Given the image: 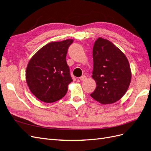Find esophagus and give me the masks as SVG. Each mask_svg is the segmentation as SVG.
I'll return each instance as SVG.
<instances>
[{"label":"esophagus","instance_id":"obj_1","mask_svg":"<svg viewBox=\"0 0 151 151\" xmlns=\"http://www.w3.org/2000/svg\"><path fill=\"white\" fill-rule=\"evenodd\" d=\"M86 79H87V77H86V76H83L80 77L79 78V79L80 81H85Z\"/></svg>","mask_w":151,"mask_h":151}]
</instances>
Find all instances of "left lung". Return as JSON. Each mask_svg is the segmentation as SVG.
<instances>
[{"instance_id": "1", "label": "left lung", "mask_w": 151, "mask_h": 151, "mask_svg": "<svg viewBox=\"0 0 151 151\" xmlns=\"http://www.w3.org/2000/svg\"><path fill=\"white\" fill-rule=\"evenodd\" d=\"M93 58L92 77L96 88L91 96L103 104L116 102L126 93L132 79L127 57L113 43L100 37L94 43Z\"/></svg>"}]
</instances>
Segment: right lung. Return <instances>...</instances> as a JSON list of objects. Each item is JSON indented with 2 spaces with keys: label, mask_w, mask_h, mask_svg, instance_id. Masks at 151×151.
<instances>
[{
  "label": "right lung",
  "mask_w": 151,
  "mask_h": 151,
  "mask_svg": "<svg viewBox=\"0 0 151 151\" xmlns=\"http://www.w3.org/2000/svg\"><path fill=\"white\" fill-rule=\"evenodd\" d=\"M72 39L52 42L40 49L30 59L26 81L31 92L41 101L53 103L66 94L72 79L66 62Z\"/></svg>",
  "instance_id": "add662e5"
}]
</instances>
